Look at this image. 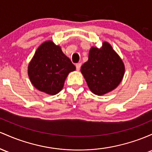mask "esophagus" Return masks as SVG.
<instances>
[{
    "instance_id": "1",
    "label": "esophagus",
    "mask_w": 152,
    "mask_h": 152,
    "mask_svg": "<svg viewBox=\"0 0 152 152\" xmlns=\"http://www.w3.org/2000/svg\"><path fill=\"white\" fill-rule=\"evenodd\" d=\"M81 65H82V64H81V63H80V62H79V63H77V64H75L77 70H80V69Z\"/></svg>"
}]
</instances>
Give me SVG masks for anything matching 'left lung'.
I'll use <instances>...</instances> for the list:
<instances>
[{"instance_id":"obj_1","label":"left lung","mask_w":152,"mask_h":152,"mask_svg":"<svg viewBox=\"0 0 152 152\" xmlns=\"http://www.w3.org/2000/svg\"><path fill=\"white\" fill-rule=\"evenodd\" d=\"M124 71L122 60L107 42H103L101 49L92 47L88 62L81 67L90 90L98 95L115 89L122 80Z\"/></svg>"}]
</instances>
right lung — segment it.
I'll return each instance as SVG.
<instances>
[{
	"label": "right lung",
	"mask_w": 152,
	"mask_h": 152,
	"mask_svg": "<svg viewBox=\"0 0 152 152\" xmlns=\"http://www.w3.org/2000/svg\"><path fill=\"white\" fill-rule=\"evenodd\" d=\"M74 70L75 66L63 54L60 47L48 41L37 49L28 65V74L37 89L56 95L62 90L69 72Z\"/></svg>",
	"instance_id": "add662e5"
}]
</instances>
